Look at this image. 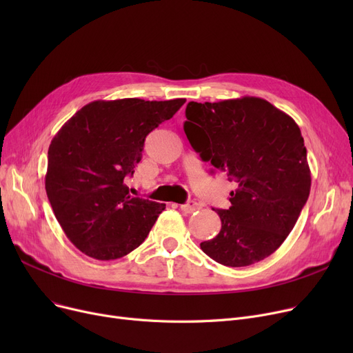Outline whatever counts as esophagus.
I'll return each instance as SVG.
<instances>
[{"instance_id":"esophagus-1","label":"esophagus","mask_w":353,"mask_h":353,"mask_svg":"<svg viewBox=\"0 0 353 353\" xmlns=\"http://www.w3.org/2000/svg\"><path fill=\"white\" fill-rule=\"evenodd\" d=\"M180 209H181L184 213H193V212H196V210L200 209V205H199V203L190 200V201L186 203V205H181Z\"/></svg>"}]
</instances>
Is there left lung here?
Wrapping results in <instances>:
<instances>
[{"mask_svg": "<svg viewBox=\"0 0 353 353\" xmlns=\"http://www.w3.org/2000/svg\"><path fill=\"white\" fill-rule=\"evenodd\" d=\"M186 117L184 133L201 160L237 184L232 206L216 210L219 234L201 242V250L229 268L263 261L285 242L309 197L310 169L299 125L250 96L190 101Z\"/></svg>", "mask_w": 353, "mask_h": 353, "instance_id": "1", "label": "left lung"}]
</instances>
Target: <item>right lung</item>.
<instances>
[{
    "label": "right lung",
    "mask_w": 353,
    "mask_h": 353,
    "mask_svg": "<svg viewBox=\"0 0 353 353\" xmlns=\"http://www.w3.org/2000/svg\"><path fill=\"white\" fill-rule=\"evenodd\" d=\"M184 103L91 101L54 136L46 192L61 229L80 252L114 261L144 242L165 205L132 197L124 179L141 160L147 134Z\"/></svg>",
    "instance_id": "1"
}]
</instances>
